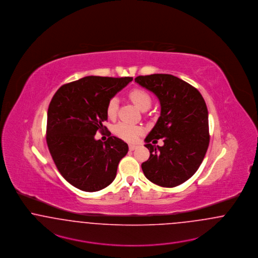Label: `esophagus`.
<instances>
[{
	"instance_id": "34e87169",
	"label": "esophagus",
	"mask_w": 258,
	"mask_h": 258,
	"mask_svg": "<svg viewBox=\"0 0 258 258\" xmlns=\"http://www.w3.org/2000/svg\"><path fill=\"white\" fill-rule=\"evenodd\" d=\"M137 148V146H135V145H129V149L131 150V151H133Z\"/></svg>"
}]
</instances>
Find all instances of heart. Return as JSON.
<instances>
[{
  "instance_id": "obj_1",
  "label": "heart",
  "mask_w": 258,
  "mask_h": 258,
  "mask_svg": "<svg viewBox=\"0 0 258 258\" xmlns=\"http://www.w3.org/2000/svg\"><path fill=\"white\" fill-rule=\"evenodd\" d=\"M130 99L134 102L135 105L142 111L148 109L151 105V96L143 89H134L129 92ZM118 110V99L116 97H112L106 107V112L108 117L114 118L116 116ZM145 132V129L141 125L119 122L114 126V133L124 141L133 143L138 140V138Z\"/></svg>"
}]
</instances>
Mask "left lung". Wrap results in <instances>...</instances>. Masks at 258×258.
<instances>
[{
	"mask_svg": "<svg viewBox=\"0 0 258 258\" xmlns=\"http://www.w3.org/2000/svg\"><path fill=\"white\" fill-rule=\"evenodd\" d=\"M135 82L153 92L161 105L157 122L146 138L150 156L142 164L146 178L172 188L199 169L209 146L208 111L201 92L169 74L138 76ZM163 138L164 146L150 143Z\"/></svg>",
	"mask_w": 258,
	"mask_h": 258,
	"instance_id": "1",
	"label": "left lung"
}]
</instances>
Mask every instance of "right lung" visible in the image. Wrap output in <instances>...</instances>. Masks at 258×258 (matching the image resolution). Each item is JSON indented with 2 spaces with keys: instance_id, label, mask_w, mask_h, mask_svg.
Listing matches in <instances>:
<instances>
[{
  "instance_id": "right-lung-1",
  "label": "right lung",
  "mask_w": 258,
  "mask_h": 258,
  "mask_svg": "<svg viewBox=\"0 0 258 258\" xmlns=\"http://www.w3.org/2000/svg\"><path fill=\"white\" fill-rule=\"evenodd\" d=\"M132 80L87 76L61 86L50 102L47 146L62 177L77 189L97 191L115 178L128 145L113 136L104 143L94 136L107 129L109 100Z\"/></svg>"
}]
</instances>
